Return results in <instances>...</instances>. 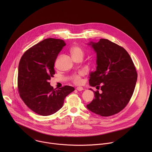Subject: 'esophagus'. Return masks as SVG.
<instances>
[{
	"label": "esophagus",
	"mask_w": 152,
	"mask_h": 152,
	"mask_svg": "<svg viewBox=\"0 0 152 152\" xmlns=\"http://www.w3.org/2000/svg\"><path fill=\"white\" fill-rule=\"evenodd\" d=\"M76 90L79 91H82L83 90V87H82V86H78V87L76 88Z\"/></svg>",
	"instance_id": "esophagus-1"
}]
</instances>
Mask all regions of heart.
<instances>
[{"instance_id": "1", "label": "heart", "mask_w": 152, "mask_h": 152, "mask_svg": "<svg viewBox=\"0 0 152 152\" xmlns=\"http://www.w3.org/2000/svg\"><path fill=\"white\" fill-rule=\"evenodd\" d=\"M70 52L73 56V57L76 56H83V51L82 49L79 46H72L70 49ZM84 75L83 72H79L74 75L72 76V82L75 84H79L82 82V77Z\"/></svg>"}]
</instances>
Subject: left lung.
Instances as JSON below:
<instances>
[{"instance_id": "left-lung-1", "label": "left lung", "mask_w": 152, "mask_h": 152, "mask_svg": "<svg viewBox=\"0 0 152 152\" xmlns=\"http://www.w3.org/2000/svg\"><path fill=\"white\" fill-rule=\"evenodd\" d=\"M89 45L97 53V65L96 70L90 74V85L97 87L101 85L102 93L93 91L95 98L86 107L102 117L111 116L123 110L131 100L137 72L131 56L123 47L103 38Z\"/></svg>"}]
</instances>
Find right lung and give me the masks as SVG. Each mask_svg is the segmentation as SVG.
<instances>
[{
	"label": "right lung",
	"instance_id": "right-lung-1",
	"mask_svg": "<svg viewBox=\"0 0 152 152\" xmlns=\"http://www.w3.org/2000/svg\"><path fill=\"white\" fill-rule=\"evenodd\" d=\"M64 46L66 43L62 39L47 38L27 50L20 59L18 92L29 109L40 115L57 112L65 98L75 90L69 85L54 89L49 82L55 74V62Z\"/></svg>",
	"mask_w": 152,
	"mask_h": 152
}]
</instances>
